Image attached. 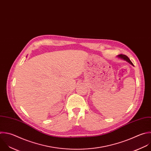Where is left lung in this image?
<instances>
[{
    "label": "left lung",
    "instance_id": "left-lung-1",
    "mask_svg": "<svg viewBox=\"0 0 151 151\" xmlns=\"http://www.w3.org/2000/svg\"><path fill=\"white\" fill-rule=\"evenodd\" d=\"M119 58H121V59H123V60L127 61V62H129L130 64H131L132 65L134 66L133 64L132 63V62L130 61V60L129 59V58H128L127 56L124 55H119Z\"/></svg>",
    "mask_w": 151,
    "mask_h": 151
}]
</instances>
